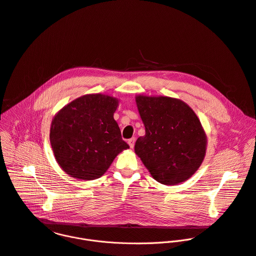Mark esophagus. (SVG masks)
Wrapping results in <instances>:
<instances>
[{"instance_id": "esophagus-1", "label": "esophagus", "mask_w": 256, "mask_h": 256, "mask_svg": "<svg viewBox=\"0 0 256 256\" xmlns=\"http://www.w3.org/2000/svg\"><path fill=\"white\" fill-rule=\"evenodd\" d=\"M128 144H130V148H134V142H136V138H130V140H128Z\"/></svg>"}]
</instances>
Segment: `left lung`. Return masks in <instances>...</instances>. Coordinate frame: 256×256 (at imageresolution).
<instances>
[{"instance_id": "left-lung-1", "label": "left lung", "mask_w": 256, "mask_h": 256, "mask_svg": "<svg viewBox=\"0 0 256 256\" xmlns=\"http://www.w3.org/2000/svg\"><path fill=\"white\" fill-rule=\"evenodd\" d=\"M136 102L146 128L136 142V154L158 183L185 182L206 154L207 136L200 120L177 98L136 96Z\"/></svg>"}]
</instances>
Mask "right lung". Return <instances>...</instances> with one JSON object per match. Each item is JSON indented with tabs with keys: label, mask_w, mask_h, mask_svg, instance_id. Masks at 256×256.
<instances>
[{
	"label": "right lung",
	"mask_w": 256,
	"mask_h": 256,
	"mask_svg": "<svg viewBox=\"0 0 256 256\" xmlns=\"http://www.w3.org/2000/svg\"><path fill=\"white\" fill-rule=\"evenodd\" d=\"M118 106L116 98L86 94L56 114L51 122L50 142L66 174L85 181L100 178L114 158L130 148L114 118Z\"/></svg>",
	"instance_id": "1"
}]
</instances>
